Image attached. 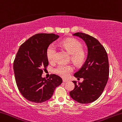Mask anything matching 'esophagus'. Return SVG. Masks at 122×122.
Returning <instances> with one entry per match:
<instances>
[{
    "label": "esophagus",
    "instance_id": "34e87169",
    "mask_svg": "<svg viewBox=\"0 0 122 122\" xmlns=\"http://www.w3.org/2000/svg\"><path fill=\"white\" fill-rule=\"evenodd\" d=\"M63 81L64 82H68V80H65V79H63Z\"/></svg>",
    "mask_w": 122,
    "mask_h": 122
}]
</instances>
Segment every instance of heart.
Here are the masks:
<instances>
[{
	"mask_svg": "<svg viewBox=\"0 0 122 122\" xmlns=\"http://www.w3.org/2000/svg\"><path fill=\"white\" fill-rule=\"evenodd\" d=\"M61 46L69 54L70 59L77 66H80L85 62L86 58V51L82 48V44L80 41L74 38L67 39L61 42ZM57 48L53 44H51L46 50V56L51 62L55 61ZM74 71L71 65H59L55 70L56 74L64 78H66Z\"/></svg>",
	"mask_w": 122,
	"mask_h": 122,
	"instance_id": "b5f03b06",
	"label": "heart"
}]
</instances>
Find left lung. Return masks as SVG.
<instances>
[{"instance_id":"8db88e82","label":"left lung","mask_w":122,"mask_h":122,"mask_svg":"<svg viewBox=\"0 0 122 122\" xmlns=\"http://www.w3.org/2000/svg\"><path fill=\"white\" fill-rule=\"evenodd\" d=\"M73 35L85 41L88 47L86 61L79 70L74 74L76 77L83 78L82 82L75 84L70 91L72 99L81 104H88L97 100L104 91L109 76V64L105 49L95 37L83 33Z\"/></svg>"}]
</instances>
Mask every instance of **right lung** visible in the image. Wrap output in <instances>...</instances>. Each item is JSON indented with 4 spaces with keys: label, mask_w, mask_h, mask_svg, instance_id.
Segmentation results:
<instances>
[{
    "label": "right lung",
    "mask_w": 122,
    "mask_h": 122,
    "mask_svg": "<svg viewBox=\"0 0 122 122\" xmlns=\"http://www.w3.org/2000/svg\"><path fill=\"white\" fill-rule=\"evenodd\" d=\"M55 34L39 33L20 46L14 61V70L18 89L29 102L41 103L49 100L56 87L63 82L61 77L51 74L42 77L48 65L46 50L58 38Z\"/></svg>",
    "instance_id": "add662e5"
}]
</instances>
